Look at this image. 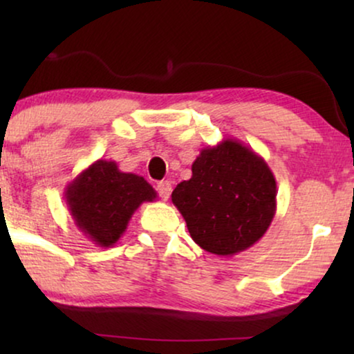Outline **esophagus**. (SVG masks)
Here are the masks:
<instances>
[{
	"label": "esophagus",
	"instance_id": "1",
	"mask_svg": "<svg viewBox=\"0 0 354 354\" xmlns=\"http://www.w3.org/2000/svg\"><path fill=\"white\" fill-rule=\"evenodd\" d=\"M156 190L159 193V196H161V200L167 201L169 196H171V192H172V183L169 180H162L159 182L156 185Z\"/></svg>",
	"mask_w": 354,
	"mask_h": 354
}]
</instances>
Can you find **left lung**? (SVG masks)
Returning a JSON list of instances; mask_svg holds the SVG:
<instances>
[{"mask_svg": "<svg viewBox=\"0 0 354 354\" xmlns=\"http://www.w3.org/2000/svg\"><path fill=\"white\" fill-rule=\"evenodd\" d=\"M172 203L198 246L234 256L268 232L277 207V183L259 154L239 140L225 138L201 149L190 180L174 188Z\"/></svg>", "mask_w": 354, "mask_h": 354, "instance_id": "1", "label": "left lung"}]
</instances>
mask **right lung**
Instances as JSON below:
<instances>
[{
    "mask_svg": "<svg viewBox=\"0 0 354 354\" xmlns=\"http://www.w3.org/2000/svg\"><path fill=\"white\" fill-rule=\"evenodd\" d=\"M64 198L75 225L95 245L109 248L124 235L140 205L156 200V192L143 177L98 159L67 185Z\"/></svg>",
    "mask_w": 354,
    "mask_h": 354,
    "instance_id": "right-lung-1",
    "label": "right lung"
}]
</instances>
